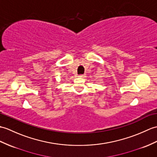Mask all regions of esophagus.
I'll return each instance as SVG.
<instances>
[{"label": "esophagus", "mask_w": 157, "mask_h": 157, "mask_svg": "<svg viewBox=\"0 0 157 157\" xmlns=\"http://www.w3.org/2000/svg\"><path fill=\"white\" fill-rule=\"evenodd\" d=\"M78 77L79 78H86V75L85 74H83V75H79Z\"/></svg>", "instance_id": "esophagus-1"}]
</instances>
